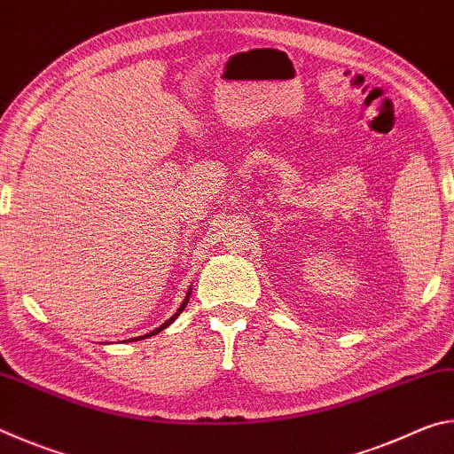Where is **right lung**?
Wrapping results in <instances>:
<instances>
[{
	"mask_svg": "<svg viewBox=\"0 0 454 454\" xmlns=\"http://www.w3.org/2000/svg\"><path fill=\"white\" fill-rule=\"evenodd\" d=\"M192 290V288H190ZM188 301H190V292H188V294H186V298H184V302H182V306H180V309L178 310H176V314H174V317L172 318H168L166 322H164V325L162 326H160V328H156V330H152V333L150 334H144V336H137V338H132V340H140V338H148V336H153V334H158L160 333V330H164V328H168V326H170L172 325V322L176 320V318H178L180 317V314H182V310L184 309H186V304H188Z\"/></svg>",
	"mask_w": 454,
	"mask_h": 454,
	"instance_id": "add662e5",
	"label": "right lung"
}]
</instances>
